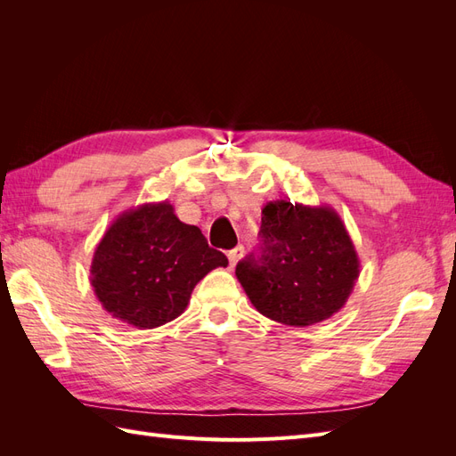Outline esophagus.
<instances>
[{
    "label": "esophagus",
    "mask_w": 456,
    "mask_h": 456,
    "mask_svg": "<svg viewBox=\"0 0 456 456\" xmlns=\"http://www.w3.org/2000/svg\"><path fill=\"white\" fill-rule=\"evenodd\" d=\"M243 253H245V249H243V247H241V245H238V247H236V249H232V251L228 253V260H230V266H232V268L238 265V262H240V258L243 256Z\"/></svg>",
    "instance_id": "34e87169"
}]
</instances>
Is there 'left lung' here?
<instances>
[{"label": "left lung", "instance_id": "left-lung-1", "mask_svg": "<svg viewBox=\"0 0 456 456\" xmlns=\"http://www.w3.org/2000/svg\"><path fill=\"white\" fill-rule=\"evenodd\" d=\"M260 238L258 256L241 260L236 275L262 315L308 327L344 308L360 278V258L333 207L270 201Z\"/></svg>", "mask_w": 456, "mask_h": 456}]
</instances>
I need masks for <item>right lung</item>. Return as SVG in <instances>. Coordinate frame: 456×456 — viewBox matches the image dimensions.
Masks as SVG:
<instances>
[{
  "label": "right lung",
  "instance_id": "obj_1",
  "mask_svg": "<svg viewBox=\"0 0 456 456\" xmlns=\"http://www.w3.org/2000/svg\"><path fill=\"white\" fill-rule=\"evenodd\" d=\"M228 258L209 247L198 226L184 224L169 201L123 211L104 232L91 262V285L102 308L136 329L181 315L211 270Z\"/></svg>",
  "mask_w": 456,
  "mask_h": 456
}]
</instances>
